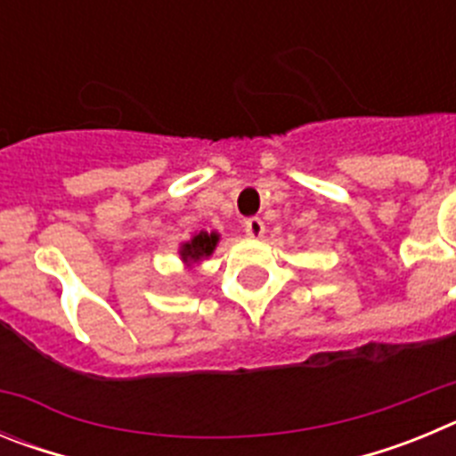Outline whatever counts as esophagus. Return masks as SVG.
Wrapping results in <instances>:
<instances>
[{
  "mask_svg": "<svg viewBox=\"0 0 456 456\" xmlns=\"http://www.w3.org/2000/svg\"><path fill=\"white\" fill-rule=\"evenodd\" d=\"M244 231L248 237H263L265 235V221L260 216H251V219L244 221Z\"/></svg>",
  "mask_w": 456,
  "mask_h": 456,
  "instance_id": "obj_1",
  "label": "esophagus"
}]
</instances>
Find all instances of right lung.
<instances>
[{
  "mask_svg": "<svg viewBox=\"0 0 456 456\" xmlns=\"http://www.w3.org/2000/svg\"><path fill=\"white\" fill-rule=\"evenodd\" d=\"M219 244V235L216 232H205L200 231L199 235H193L191 240L184 241L183 247H180V257H183L184 265H196L205 257L212 256V251Z\"/></svg>",
  "mask_w": 456,
  "mask_h": 456,
  "instance_id": "1",
  "label": "right lung"
}]
</instances>
